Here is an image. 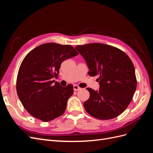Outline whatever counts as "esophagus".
<instances>
[{
  "instance_id": "34e87169",
  "label": "esophagus",
  "mask_w": 153,
  "mask_h": 153,
  "mask_svg": "<svg viewBox=\"0 0 153 153\" xmlns=\"http://www.w3.org/2000/svg\"><path fill=\"white\" fill-rule=\"evenodd\" d=\"M73 89H74V91H77L80 90L81 88L79 87H78V86L76 85H73Z\"/></svg>"
}]
</instances>
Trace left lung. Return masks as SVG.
Wrapping results in <instances>:
<instances>
[{
    "instance_id": "obj_1",
    "label": "left lung",
    "mask_w": 153,
    "mask_h": 153,
    "mask_svg": "<svg viewBox=\"0 0 153 153\" xmlns=\"http://www.w3.org/2000/svg\"><path fill=\"white\" fill-rule=\"evenodd\" d=\"M84 57L91 76L98 75L100 89L87 88L90 97L84 103L87 112L97 119L117 117L130 103L137 88L135 70L122 50L102 43L75 47Z\"/></svg>"
}]
</instances>
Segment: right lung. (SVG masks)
<instances>
[{
	"label": "right lung",
	"instance_id": "obj_1",
	"mask_svg": "<svg viewBox=\"0 0 153 153\" xmlns=\"http://www.w3.org/2000/svg\"><path fill=\"white\" fill-rule=\"evenodd\" d=\"M72 46L55 43L41 45L27 54L21 64L16 80V91L21 103L31 115L44 122L61 116L73 87H62L52 80L66 59L76 56Z\"/></svg>",
	"mask_w": 153,
	"mask_h": 153
}]
</instances>
